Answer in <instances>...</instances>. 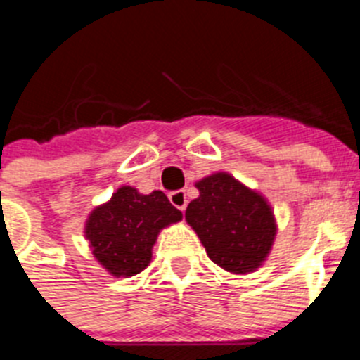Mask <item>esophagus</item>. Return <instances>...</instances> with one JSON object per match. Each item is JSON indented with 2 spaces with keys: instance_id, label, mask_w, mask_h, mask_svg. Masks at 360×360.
Instances as JSON below:
<instances>
[{
  "instance_id": "esophagus-1",
  "label": "esophagus",
  "mask_w": 360,
  "mask_h": 360,
  "mask_svg": "<svg viewBox=\"0 0 360 360\" xmlns=\"http://www.w3.org/2000/svg\"><path fill=\"white\" fill-rule=\"evenodd\" d=\"M169 202L173 203L174 207L180 209V211H186L187 207V196H186V191H173L169 195Z\"/></svg>"
}]
</instances>
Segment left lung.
<instances>
[{"mask_svg": "<svg viewBox=\"0 0 360 360\" xmlns=\"http://www.w3.org/2000/svg\"><path fill=\"white\" fill-rule=\"evenodd\" d=\"M195 186L200 196L187 205L186 219L207 256L232 274H249L259 269L278 232L265 196L229 173H214Z\"/></svg>", "mask_w": 360, "mask_h": 360, "instance_id": "obj_1", "label": "left lung"}]
</instances>
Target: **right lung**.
Masks as SVG:
<instances>
[{"label": "right lung", "mask_w": 360, "mask_h": 360, "mask_svg": "<svg viewBox=\"0 0 360 360\" xmlns=\"http://www.w3.org/2000/svg\"><path fill=\"white\" fill-rule=\"evenodd\" d=\"M182 219L162 191L141 195L135 187L122 186L110 202L90 212L84 236L91 252L106 272L115 278H129L151 262L158 232Z\"/></svg>", "instance_id": "1"}]
</instances>
